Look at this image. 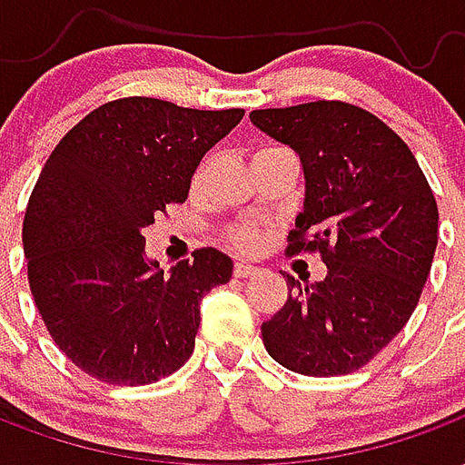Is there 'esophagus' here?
<instances>
[{
  "label": "esophagus",
  "mask_w": 465,
  "mask_h": 465,
  "mask_svg": "<svg viewBox=\"0 0 465 465\" xmlns=\"http://www.w3.org/2000/svg\"><path fill=\"white\" fill-rule=\"evenodd\" d=\"M256 273H259V269L246 262H236V266H233V276H236V279H252Z\"/></svg>",
  "instance_id": "obj_1"
}]
</instances>
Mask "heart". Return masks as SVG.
<instances>
[{
	"label": "heart",
	"mask_w": 465,
	"mask_h": 465,
	"mask_svg": "<svg viewBox=\"0 0 465 465\" xmlns=\"http://www.w3.org/2000/svg\"><path fill=\"white\" fill-rule=\"evenodd\" d=\"M256 242H259V236H256L253 229H242V232L236 233V243H239L242 249H252Z\"/></svg>",
	"instance_id": "1"
}]
</instances>
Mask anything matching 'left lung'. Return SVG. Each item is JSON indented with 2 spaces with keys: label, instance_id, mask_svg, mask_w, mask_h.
<instances>
[{
  "label": "left lung",
  "instance_id": "left-lung-1",
  "mask_svg": "<svg viewBox=\"0 0 465 465\" xmlns=\"http://www.w3.org/2000/svg\"><path fill=\"white\" fill-rule=\"evenodd\" d=\"M249 119L302 159L303 209L286 252H322L329 269L313 283L286 273L289 299L262 323L263 346L303 376L351 373L419 303L439 243L433 192L406 142L366 109L312 102Z\"/></svg>",
  "mask_w": 465,
  "mask_h": 465
}]
</instances>
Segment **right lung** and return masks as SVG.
Masks as SVG:
<instances>
[{
    "instance_id": "right-lung-1",
    "label": "right lung",
    "mask_w": 465,
    "mask_h": 465,
    "mask_svg": "<svg viewBox=\"0 0 465 465\" xmlns=\"http://www.w3.org/2000/svg\"><path fill=\"white\" fill-rule=\"evenodd\" d=\"M243 109L202 112L129 96L86 114L56 143L25 213L29 289L46 331L74 366L114 386H143L182 369L199 303L229 283L216 249L163 273L143 229L183 203L192 176Z\"/></svg>"
}]
</instances>
